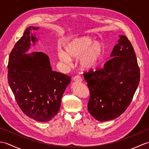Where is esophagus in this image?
Listing matches in <instances>:
<instances>
[{
  "label": "esophagus",
  "mask_w": 149,
  "mask_h": 149,
  "mask_svg": "<svg viewBox=\"0 0 149 149\" xmlns=\"http://www.w3.org/2000/svg\"><path fill=\"white\" fill-rule=\"evenodd\" d=\"M73 80H74V81H77V82L83 81V79H82V78L79 76V75H76V76H75L74 78H73Z\"/></svg>",
  "instance_id": "1"
}]
</instances>
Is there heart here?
<instances>
[{
    "label": "heart",
    "instance_id": "1",
    "mask_svg": "<svg viewBox=\"0 0 149 149\" xmlns=\"http://www.w3.org/2000/svg\"><path fill=\"white\" fill-rule=\"evenodd\" d=\"M65 51L58 50L59 59L67 65H70L72 58H78V65L83 70L95 68L99 64L104 51L103 43L94 41L90 36L76 38L66 43Z\"/></svg>",
    "mask_w": 149,
    "mask_h": 149
}]
</instances>
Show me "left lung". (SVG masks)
<instances>
[{
	"instance_id": "1",
	"label": "left lung",
	"mask_w": 149,
	"mask_h": 149,
	"mask_svg": "<svg viewBox=\"0 0 149 149\" xmlns=\"http://www.w3.org/2000/svg\"><path fill=\"white\" fill-rule=\"evenodd\" d=\"M119 37L104 67L84 74L90 92L88 110L101 122L116 118L127 109L140 82L133 47L127 37Z\"/></svg>"
}]
</instances>
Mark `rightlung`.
Returning a JSON list of instances; mask_svg holds the SVG:
<instances>
[{
    "label": "right lung",
    "instance_id": "right-lung-1",
    "mask_svg": "<svg viewBox=\"0 0 149 149\" xmlns=\"http://www.w3.org/2000/svg\"><path fill=\"white\" fill-rule=\"evenodd\" d=\"M31 26L16 43L8 62V79L18 105L27 116L48 122L60 109L61 100L71 77L53 71L49 56L42 52L26 54L38 39Z\"/></svg>",
    "mask_w": 149,
    "mask_h": 149
}]
</instances>
